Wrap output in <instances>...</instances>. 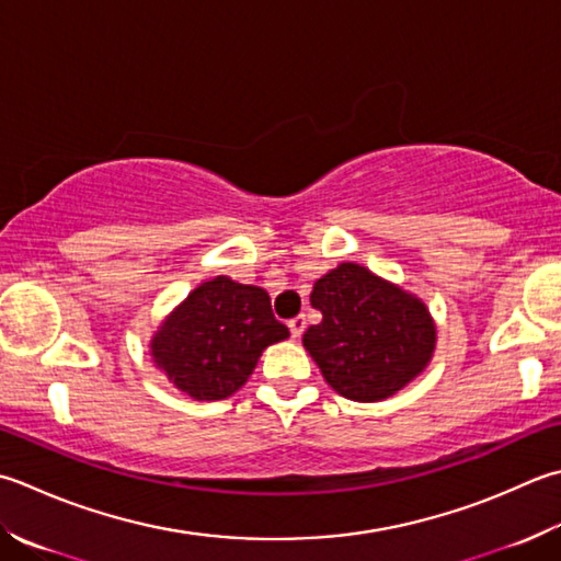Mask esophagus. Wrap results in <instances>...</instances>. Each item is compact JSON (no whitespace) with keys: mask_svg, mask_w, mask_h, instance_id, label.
<instances>
[{"mask_svg":"<svg viewBox=\"0 0 561 561\" xmlns=\"http://www.w3.org/2000/svg\"><path fill=\"white\" fill-rule=\"evenodd\" d=\"M287 325H289V331H291L294 337H301L304 328H306V318L304 316H294V318H289Z\"/></svg>","mask_w":561,"mask_h":561,"instance_id":"obj_1","label":"esophagus"}]
</instances>
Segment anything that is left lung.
Returning <instances> with one entry per match:
<instances>
[{
  "instance_id": "1",
  "label": "left lung",
  "mask_w": 561,
  "mask_h": 561,
  "mask_svg": "<svg viewBox=\"0 0 561 561\" xmlns=\"http://www.w3.org/2000/svg\"><path fill=\"white\" fill-rule=\"evenodd\" d=\"M311 306L323 321L309 325L304 347L350 401L393 397L433 357L435 325L425 304L355 262L323 274L313 284Z\"/></svg>"
}]
</instances>
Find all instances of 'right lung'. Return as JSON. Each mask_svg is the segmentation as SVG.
I'll return each instance as SVG.
<instances>
[{
	"mask_svg": "<svg viewBox=\"0 0 561 561\" xmlns=\"http://www.w3.org/2000/svg\"><path fill=\"white\" fill-rule=\"evenodd\" d=\"M289 337L265 289L216 277L196 287L152 337V357L174 387L199 401L236 393L262 350Z\"/></svg>",
	"mask_w": 561,
	"mask_h": 561,
	"instance_id": "right-lung-1",
	"label": "right lung"
}]
</instances>
